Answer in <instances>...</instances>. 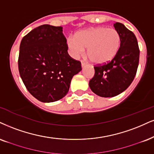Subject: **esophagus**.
Segmentation results:
<instances>
[{"label":"esophagus","instance_id":"esophagus-1","mask_svg":"<svg viewBox=\"0 0 154 154\" xmlns=\"http://www.w3.org/2000/svg\"><path fill=\"white\" fill-rule=\"evenodd\" d=\"M86 63H84V62H81V67H82V68H84L85 66H86Z\"/></svg>","mask_w":154,"mask_h":154}]
</instances>
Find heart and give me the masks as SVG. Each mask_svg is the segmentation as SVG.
I'll use <instances>...</instances> for the list:
<instances>
[{
	"label": "heart",
	"mask_w": 154,
	"mask_h": 154,
	"mask_svg": "<svg viewBox=\"0 0 154 154\" xmlns=\"http://www.w3.org/2000/svg\"><path fill=\"white\" fill-rule=\"evenodd\" d=\"M121 44V35L116 29L106 27H95L79 31L75 36L68 37L67 45L70 54L77 58L87 54L91 61L102 65L113 60Z\"/></svg>",
	"instance_id": "heart-1"
}]
</instances>
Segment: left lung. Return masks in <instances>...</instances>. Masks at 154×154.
<instances>
[{
  "label": "left lung",
  "instance_id": "8db88e82",
  "mask_svg": "<svg viewBox=\"0 0 154 154\" xmlns=\"http://www.w3.org/2000/svg\"><path fill=\"white\" fill-rule=\"evenodd\" d=\"M121 35L120 49L109 63L95 66V74L89 81V87L100 97L110 98L128 88L135 78L139 62L137 39L132 31L121 23L113 24Z\"/></svg>",
  "mask_w": 154,
  "mask_h": 154
}]
</instances>
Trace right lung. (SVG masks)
<instances>
[{
    "instance_id": "right-lung-1",
    "label": "right lung",
    "mask_w": 154,
    "mask_h": 154,
    "mask_svg": "<svg viewBox=\"0 0 154 154\" xmlns=\"http://www.w3.org/2000/svg\"><path fill=\"white\" fill-rule=\"evenodd\" d=\"M61 26L45 24L23 38L18 70L23 82L33 97L43 103L61 99L68 94L72 78L81 64L68 54Z\"/></svg>"
}]
</instances>
